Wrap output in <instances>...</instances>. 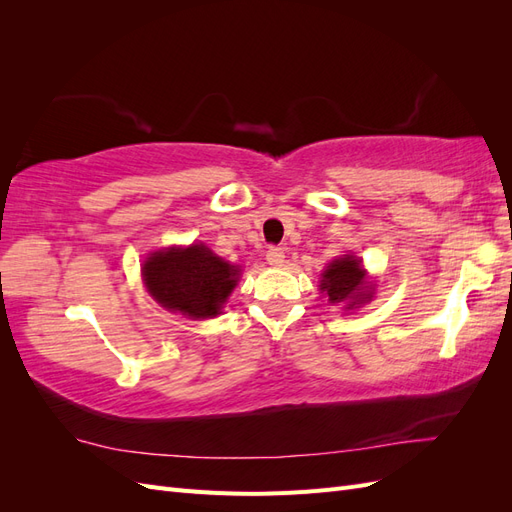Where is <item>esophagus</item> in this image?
Segmentation results:
<instances>
[{
  "mask_svg": "<svg viewBox=\"0 0 512 512\" xmlns=\"http://www.w3.org/2000/svg\"><path fill=\"white\" fill-rule=\"evenodd\" d=\"M284 250H282V247H269V250H267V262H269V265H273V267H280L282 265V262H284Z\"/></svg>",
  "mask_w": 512,
  "mask_h": 512,
  "instance_id": "1",
  "label": "esophagus"
}]
</instances>
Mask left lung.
Masks as SVG:
<instances>
[{
    "label": "left lung",
    "instance_id": "1",
    "mask_svg": "<svg viewBox=\"0 0 512 512\" xmlns=\"http://www.w3.org/2000/svg\"><path fill=\"white\" fill-rule=\"evenodd\" d=\"M320 277V290L333 305L344 303L346 309H354L374 297V284L367 282L363 260L352 254L335 258Z\"/></svg>",
    "mask_w": 512,
    "mask_h": 512
}]
</instances>
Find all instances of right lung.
I'll list each match as a JSON object with an SVG mask.
<instances>
[{
	"mask_svg": "<svg viewBox=\"0 0 512 512\" xmlns=\"http://www.w3.org/2000/svg\"><path fill=\"white\" fill-rule=\"evenodd\" d=\"M241 269L215 256L205 243L166 247L143 262L147 292L168 312L188 318H215L239 282Z\"/></svg>",
	"mask_w": 512,
	"mask_h": 512,
	"instance_id": "right-lung-1",
	"label": "right lung"
}]
</instances>
